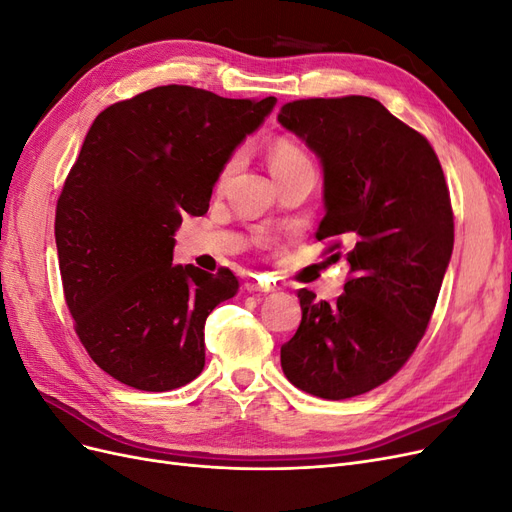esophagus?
I'll use <instances>...</instances> for the list:
<instances>
[{
	"label": "esophagus",
	"mask_w": 512,
	"mask_h": 512,
	"mask_svg": "<svg viewBox=\"0 0 512 512\" xmlns=\"http://www.w3.org/2000/svg\"><path fill=\"white\" fill-rule=\"evenodd\" d=\"M245 288H247V292H262V294H269V292L275 290V286H271V284H260V282H250Z\"/></svg>",
	"instance_id": "esophagus-1"
}]
</instances>
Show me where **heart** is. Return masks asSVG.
<instances>
[{"instance_id":"1","label":"heart","mask_w":512,"mask_h":512,"mask_svg":"<svg viewBox=\"0 0 512 512\" xmlns=\"http://www.w3.org/2000/svg\"><path fill=\"white\" fill-rule=\"evenodd\" d=\"M237 160L239 156H232L220 170V181L228 179V175L235 170L237 166ZM269 164H271V170L273 175H282V173H288V170L292 168H299V166H305V164H312L307 158V153L294 143L290 141V138H275V141L271 143L269 147Z\"/></svg>"}]
</instances>
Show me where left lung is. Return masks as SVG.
Wrapping results in <instances>:
<instances>
[{
    "label": "left lung",
    "instance_id": "8db88e82",
    "mask_svg": "<svg viewBox=\"0 0 512 512\" xmlns=\"http://www.w3.org/2000/svg\"><path fill=\"white\" fill-rule=\"evenodd\" d=\"M277 121L320 158L316 239L350 265L333 305L297 292L303 318L282 369L309 395H363L406 365L436 307L455 241L442 166L423 134L367 96L294 100Z\"/></svg>",
    "mask_w": 512,
    "mask_h": 512
}]
</instances>
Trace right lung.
Here are the masks:
<instances>
[{"label": "right lung", "instance_id": "1", "mask_svg": "<svg viewBox=\"0 0 512 512\" xmlns=\"http://www.w3.org/2000/svg\"><path fill=\"white\" fill-rule=\"evenodd\" d=\"M275 102L164 85L91 123L57 200L55 243L74 331L121 384L162 393L203 371L207 316L239 280L173 265L175 230L183 213H207L222 166Z\"/></svg>", "mask_w": 512, "mask_h": 512}]
</instances>
